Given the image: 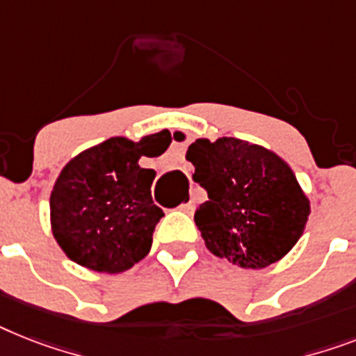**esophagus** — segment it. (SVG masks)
Here are the masks:
<instances>
[{
  "mask_svg": "<svg viewBox=\"0 0 356 356\" xmlns=\"http://www.w3.org/2000/svg\"><path fill=\"white\" fill-rule=\"evenodd\" d=\"M193 209H195V204H193V202H187V204L180 205V211H184V213H187V214L193 213Z\"/></svg>",
  "mask_w": 356,
  "mask_h": 356,
  "instance_id": "obj_1",
  "label": "esophagus"
}]
</instances>
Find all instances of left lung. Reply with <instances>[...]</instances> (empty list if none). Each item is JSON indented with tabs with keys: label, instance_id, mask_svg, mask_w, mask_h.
Instances as JSON below:
<instances>
[{
	"label": "left lung",
	"instance_id": "8db88e82",
	"mask_svg": "<svg viewBox=\"0 0 356 356\" xmlns=\"http://www.w3.org/2000/svg\"><path fill=\"white\" fill-rule=\"evenodd\" d=\"M185 158L209 200L195 222L214 257L243 269L284 258L304 233L311 205L295 172L271 149L240 138H198Z\"/></svg>",
	"mask_w": 356,
	"mask_h": 356
}]
</instances>
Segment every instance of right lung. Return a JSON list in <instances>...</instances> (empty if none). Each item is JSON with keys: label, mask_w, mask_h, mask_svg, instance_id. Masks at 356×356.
I'll return each instance as SVG.
<instances>
[{"label": "right lung", "mask_w": 356, "mask_h": 356, "mask_svg": "<svg viewBox=\"0 0 356 356\" xmlns=\"http://www.w3.org/2000/svg\"><path fill=\"white\" fill-rule=\"evenodd\" d=\"M132 142L108 138L76 154L61 169L51 193V229L67 257L90 271L116 275L145 257L163 211L154 205L156 172L140 158L160 156L156 138Z\"/></svg>", "instance_id": "right-lung-1"}]
</instances>
